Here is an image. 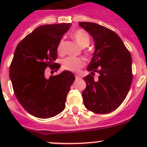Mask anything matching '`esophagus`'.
<instances>
[{"instance_id":"34e87169","label":"esophagus","mask_w":147,"mask_h":147,"mask_svg":"<svg viewBox=\"0 0 147 147\" xmlns=\"http://www.w3.org/2000/svg\"><path fill=\"white\" fill-rule=\"evenodd\" d=\"M75 78H76V80H79L80 78V75H75Z\"/></svg>"}]
</instances>
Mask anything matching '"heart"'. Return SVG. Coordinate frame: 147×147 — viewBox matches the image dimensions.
I'll return each mask as SVG.
<instances>
[{
	"label": "heart",
	"mask_w": 147,
	"mask_h": 147,
	"mask_svg": "<svg viewBox=\"0 0 147 147\" xmlns=\"http://www.w3.org/2000/svg\"><path fill=\"white\" fill-rule=\"evenodd\" d=\"M72 38L81 47H86L90 42V38L89 34L82 29L77 30L72 34ZM63 44L64 40L61 39L57 45V51L59 54L63 53ZM84 60L80 57H67L62 60V66L65 69L72 72L79 70L84 65Z\"/></svg>",
	"instance_id": "obj_1"
}]
</instances>
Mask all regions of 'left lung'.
I'll use <instances>...</instances> for the list:
<instances>
[{"mask_svg":"<svg viewBox=\"0 0 147 147\" xmlns=\"http://www.w3.org/2000/svg\"><path fill=\"white\" fill-rule=\"evenodd\" d=\"M92 36L95 50L87 66L91 74L83 79L86 88L82 95L85 107L97 114L115 110L127 97L132 82L131 57L119 35L94 23H79ZM94 72L99 73L94 80Z\"/></svg>","mask_w":147,"mask_h":147,"instance_id":"1","label":"left lung"}]
</instances>
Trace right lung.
Segmentation results:
<instances>
[{
  "label": "right lung",
  "mask_w": 147,
  "mask_h": 147,
  "mask_svg": "<svg viewBox=\"0 0 147 147\" xmlns=\"http://www.w3.org/2000/svg\"><path fill=\"white\" fill-rule=\"evenodd\" d=\"M70 23L43 25L34 30L18 43L10 65L13 91L23 108L42 119L53 117L65 108L67 95L75 81L68 70L45 77V69L57 71L55 63L57 45Z\"/></svg>",
  "instance_id": "right-lung-1"
}]
</instances>
